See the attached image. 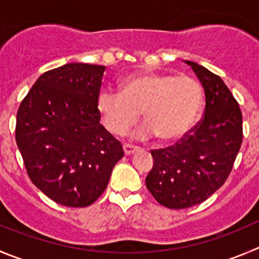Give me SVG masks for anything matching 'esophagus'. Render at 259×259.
Masks as SVG:
<instances>
[{"mask_svg":"<svg viewBox=\"0 0 259 259\" xmlns=\"http://www.w3.org/2000/svg\"><path fill=\"white\" fill-rule=\"evenodd\" d=\"M123 150H124L125 155H132L135 151H137V150H139V147L134 146V145H130V144H124L123 145Z\"/></svg>","mask_w":259,"mask_h":259,"instance_id":"esophagus-1","label":"esophagus"}]
</instances>
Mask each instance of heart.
<instances>
[{
    "mask_svg": "<svg viewBox=\"0 0 259 259\" xmlns=\"http://www.w3.org/2000/svg\"><path fill=\"white\" fill-rule=\"evenodd\" d=\"M203 107V89L192 76L142 73L124 78L120 91L100 90L97 108L108 131L123 135L144 115L140 137L162 141L182 139L194 125Z\"/></svg>",
    "mask_w": 259,
    "mask_h": 259,
    "instance_id": "b5f03b06",
    "label": "heart"
}]
</instances>
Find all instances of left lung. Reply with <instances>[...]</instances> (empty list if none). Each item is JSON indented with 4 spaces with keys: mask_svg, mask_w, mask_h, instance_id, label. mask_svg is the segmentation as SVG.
<instances>
[{
    "mask_svg": "<svg viewBox=\"0 0 259 259\" xmlns=\"http://www.w3.org/2000/svg\"><path fill=\"white\" fill-rule=\"evenodd\" d=\"M205 89L202 119L177 144L152 150L146 187L160 205L174 210L206 201L228 179L243 141L242 112L220 76L186 61Z\"/></svg>",
    "mask_w": 259,
    "mask_h": 259,
    "instance_id": "8db88e82",
    "label": "left lung"
}]
</instances>
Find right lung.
<instances>
[{"label":"right lung","mask_w":259,"mask_h":259,"mask_svg":"<svg viewBox=\"0 0 259 259\" xmlns=\"http://www.w3.org/2000/svg\"><path fill=\"white\" fill-rule=\"evenodd\" d=\"M104 71L89 63L47 71L17 110L15 137L29 178L67 207L94 203L124 155L100 124L97 98Z\"/></svg>","instance_id":"add662e5"}]
</instances>
